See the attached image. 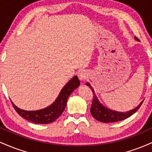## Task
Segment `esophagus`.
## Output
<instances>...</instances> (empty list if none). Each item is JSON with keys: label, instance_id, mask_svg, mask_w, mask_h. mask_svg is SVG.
Instances as JSON below:
<instances>
[{"label": "esophagus", "instance_id": "obj_1", "mask_svg": "<svg viewBox=\"0 0 152 152\" xmlns=\"http://www.w3.org/2000/svg\"><path fill=\"white\" fill-rule=\"evenodd\" d=\"M78 76L81 80H86L88 77V73L86 71H81L78 73Z\"/></svg>", "mask_w": 152, "mask_h": 152}]
</instances>
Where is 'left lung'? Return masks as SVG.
Returning a JSON list of instances; mask_svg holds the SVG:
<instances>
[{
	"instance_id": "obj_1",
	"label": "left lung",
	"mask_w": 152,
	"mask_h": 152,
	"mask_svg": "<svg viewBox=\"0 0 152 152\" xmlns=\"http://www.w3.org/2000/svg\"><path fill=\"white\" fill-rule=\"evenodd\" d=\"M135 38L137 41H139V39L135 37ZM86 85L90 87L92 92H93L94 95L91 106L90 109L91 114L94 116V118L98 120L99 121L104 122V123H112V122H116L121 121V120L124 119H126V118L132 116V114H134L140 108L141 105H142L143 103L142 102L135 109L131 110L129 111H127V112H117V111L107 109V108L104 107V106L102 105L101 103L99 102L97 97L96 96L94 89L91 86V85L89 83H86Z\"/></svg>"
}]
</instances>
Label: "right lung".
Instances as JSON below:
<instances>
[{"label":"right lung","instance_id":"obj_1","mask_svg":"<svg viewBox=\"0 0 152 152\" xmlns=\"http://www.w3.org/2000/svg\"><path fill=\"white\" fill-rule=\"evenodd\" d=\"M79 84L80 81L77 76H76L73 77L61 91L59 96L55 102L46 109L38 110V111H28L19 109L11 102L12 105L15 111L21 117L28 121L34 124H38L53 123L64 112L66 104H67L68 98L70 94L74 91V90L79 86Z\"/></svg>","mask_w":152,"mask_h":152}]
</instances>
